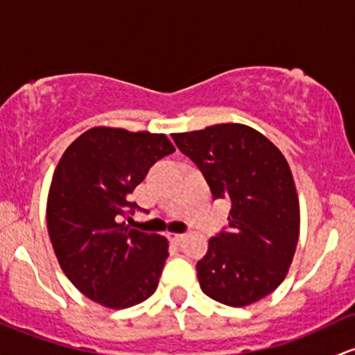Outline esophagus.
<instances>
[{
  "label": "esophagus",
  "instance_id": "1",
  "mask_svg": "<svg viewBox=\"0 0 355 355\" xmlns=\"http://www.w3.org/2000/svg\"><path fill=\"white\" fill-rule=\"evenodd\" d=\"M168 237H170V239H171V241H173V243H175V244H178V243H180V241H182V239H184V237H185V234H180V232H170V234H168Z\"/></svg>",
  "mask_w": 355,
  "mask_h": 355
}]
</instances>
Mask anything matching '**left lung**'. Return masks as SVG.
Returning <instances> with one entry per match:
<instances>
[{
  "label": "left lung",
  "mask_w": 355,
  "mask_h": 355,
  "mask_svg": "<svg viewBox=\"0 0 355 355\" xmlns=\"http://www.w3.org/2000/svg\"><path fill=\"white\" fill-rule=\"evenodd\" d=\"M171 138L202 171L214 198L231 202L229 231L209 239L197 263L202 291L229 306L258 302L282 285L298 243V193L286 158L246 124Z\"/></svg>",
  "instance_id": "obj_1"
}]
</instances>
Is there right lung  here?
Returning a JSON list of instances; mask_svg holds the SVG:
<instances>
[{"label": "right lung", "instance_id": "obj_1", "mask_svg": "<svg viewBox=\"0 0 355 355\" xmlns=\"http://www.w3.org/2000/svg\"><path fill=\"white\" fill-rule=\"evenodd\" d=\"M165 135L97 126L62 155L46 200V227L72 285L107 309H130L155 293L168 241L131 229L136 185L173 153Z\"/></svg>", "mask_w": 355, "mask_h": 355}]
</instances>
